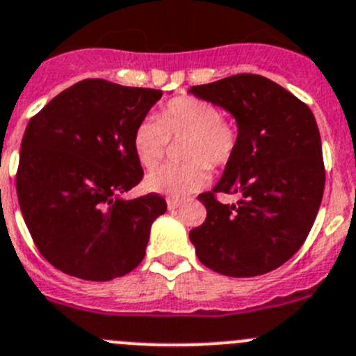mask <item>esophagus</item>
Instances as JSON below:
<instances>
[{
    "label": "esophagus",
    "instance_id": "esophagus-1",
    "mask_svg": "<svg viewBox=\"0 0 356 356\" xmlns=\"http://www.w3.org/2000/svg\"><path fill=\"white\" fill-rule=\"evenodd\" d=\"M179 205H181V200H177V198H168V200H167L168 210L179 209Z\"/></svg>",
    "mask_w": 356,
    "mask_h": 356
}]
</instances>
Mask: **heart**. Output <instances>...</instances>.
Here are the masks:
<instances>
[{"label":"heart","mask_w":356,"mask_h":356,"mask_svg":"<svg viewBox=\"0 0 356 356\" xmlns=\"http://www.w3.org/2000/svg\"><path fill=\"white\" fill-rule=\"evenodd\" d=\"M188 139L182 156L189 163L167 165L146 179L149 191L184 198L205 188L210 168H222L238 149V127L213 102L193 95H179L165 102L156 118L137 125L132 137L134 153L147 170L163 161L170 139Z\"/></svg>","instance_id":"heart-1"}]
</instances>
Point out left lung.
I'll return each instance as SVG.
<instances>
[{
	"label": "left lung",
	"mask_w": 356,
	"mask_h": 356,
	"mask_svg": "<svg viewBox=\"0 0 356 356\" xmlns=\"http://www.w3.org/2000/svg\"><path fill=\"white\" fill-rule=\"evenodd\" d=\"M191 92L229 111L240 140L220 181L198 195L207 219L189 240L200 262L217 273H270L301 248L322 203L325 167L315 116L284 86L248 72ZM220 192L241 200L224 206Z\"/></svg>",
	"instance_id": "obj_1"
}]
</instances>
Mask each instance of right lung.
<instances>
[{
    "label": "right lung",
    "mask_w": 356,
    "mask_h": 356,
    "mask_svg": "<svg viewBox=\"0 0 356 356\" xmlns=\"http://www.w3.org/2000/svg\"><path fill=\"white\" fill-rule=\"evenodd\" d=\"M161 90L83 79L31 118L15 184L31 238L54 268L108 282L146 255L153 220L167 202L156 193L118 195L143 181L132 137Z\"/></svg>",
    "instance_id": "right-lung-1"
}]
</instances>
